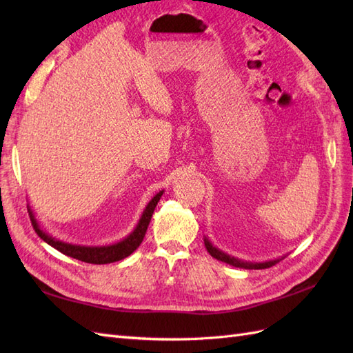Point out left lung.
I'll list each match as a JSON object with an SVG mask.
<instances>
[{"instance_id":"obj_1","label":"left lung","mask_w":353,"mask_h":353,"mask_svg":"<svg viewBox=\"0 0 353 353\" xmlns=\"http://www.w3.org/2000/svg\"><path fill=\"white\" fill-rule=\"evenodd\" d=\"M205 247L206 250L209 252L212 258L219 259L221 262H226L229 265H234V267H239V268H245V270H262V268H270L273 267L277 262L282 261L285 256L279 258V259H272V261H264V262H249V261H243V259H238L235 256H230V254L224 253L223 250L216 249V247L209 241V239L205 236Z\"/></svg>"}]
</instances>
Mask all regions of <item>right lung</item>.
I'll use <instances>...</instances> for the list:
<instances>
[{
	"instance_id": "1",
	"label": "right lung",
	"mask_w": 353,
	"mask_h": 353,
	"mask_svg": "<svg viewBox=\"0 0 353 353\" xmlns=\"http://www.w3.org/2000/svg\"><path fill=\"white\" fill-rule=\"evenodd\" d=\"M162 194H163V191H159L152 200L148 201L145 209L142 211V215H141L138 224L134 226V229L130 232L129 235L123 238L121 241L114 243V244H108V245H80V244L65 243V241H61V239L52 238L41 228V224L37 223L32 208L27 206V209H28L30 220H32L33 229L36 230V234L39 235L45 243L50 244L51 247H54L56 250L66 254V256H70V258L88 262V264H110V262H117V261H121V259L127 258L129 254H132L134 250L138 249L139 244L142 243V239H144V236H145L150 220H152L154 208L157 205V201L161 200Z\"/></svg>"
}]
</instances>
